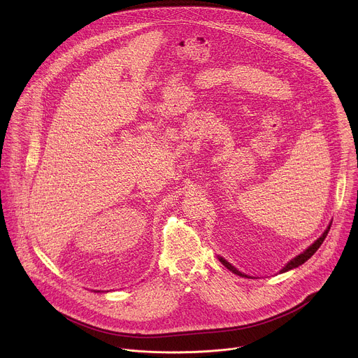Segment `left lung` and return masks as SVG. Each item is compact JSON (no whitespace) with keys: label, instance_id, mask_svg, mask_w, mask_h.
Here are the masks:
<instances>
[{"label":"left lung","instance_id":"1","mask_svg":"<svg viewBox=\"0 0 358 358\" xmlns=\"http://www.w3.org/2000/svg\"><path fill=\"white\" fill-rule=\"evenodd\" d=\"M330 227H331V222H330L329 227L324 229V232H323L309 248H306L301 253L296 255V257H294L293 259H290V261L279 271V273H285V272H287V271H292V269H294V268H299V266L303 265L306 261L310 259V258L313 257V255L316 253V250L320 248V245L323 243V241L326 239V236H327V234H329V231H330ZM218 259H220V262H221L227 269H229L232 273H235V275H238V276H241V278H249V279L252 278V276H249V275H246V273L238 271L232 264H229L225 258H222L221 255H218Z\"/></svg>","mask_w":358,"mask_h":358}]
</instances>
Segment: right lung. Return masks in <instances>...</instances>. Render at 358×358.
Returning a JSON list of instances; mask_svg holds the SVG:
<instances>
[{"label": "right lung", "instance_id": "obj_1", "mask_svg": "<svg viewBox=\"0 0 358 358\" xmlns=\"http://www.w3.org/2000/svg\"><path fill=\"white\" fill-rule=\"evenodd\" d=\"M97 292H100V290H97Z\"/></svg>", "mask_w": 358, "mask_h": 358}]
</instances>
